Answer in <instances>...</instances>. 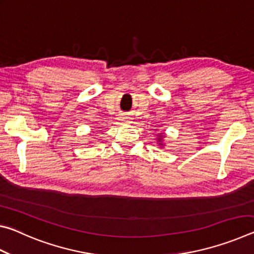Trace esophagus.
Instances as JSON below:
<instances>
[{
    "label": "esophagus",
    "mask_w": 254,
    "mask_h": 254,
    "mask_svg": "<svg viewBox=\"0 0 254 254\" xmlns=\"http://www.w3.org/2000/svg\"><path fill=\"white\" fill-rule=\"evenodd\" d=\"M123 120H124V121H126V122H128V120H130V119H128L127 117H124Z\"/></svg>",
    "instance_id": "esophagus-1"
}]
</instances>
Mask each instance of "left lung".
I'll list each match as a JSON object with an SVG mask.
<instances>
[{
	"label": "left lung",
	"mask_w": 254,
	"mask_h": 254,
	"mask_svg": "<svg viewBox=\"0 0 254 254\" xmlns=\"http://www.w3.org/2000/svg\"><path fill=\"white\" fill-rule=\"evenodd\" d=\"M156 136H157V142H158V144H159V147H160V148L165 147V143H163V139H165V137H166L165 133L159 132V133H157Z\"/></svg>",
	"instance_id": "8db88e82"
}]
</instances>
